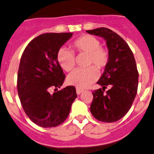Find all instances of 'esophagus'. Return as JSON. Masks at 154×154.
Returning <instances> with one entry per match:
<instances>
[{"mask_svg":"<svg viewBox=\"0 0 154 154\" xmlns=\"http://www.w3.org/2000/svg\"><path fill=\"white\" fill-rule=\"evenodd\" d=\"M76 91H77V94H80L82 93V92L84 91V90L80 89V88H76Z\"/></svg>","mask_w":154,"mask_h":154,"instance_id":"esophagus-1","label":"esophagus"}]
</instances>
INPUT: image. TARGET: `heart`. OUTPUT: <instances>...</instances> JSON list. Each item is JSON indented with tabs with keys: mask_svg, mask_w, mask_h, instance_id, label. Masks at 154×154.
Segmentation results:
<instances>
[{
	"mask_svg": "<svg viewBox=\"0 0 154 154\" xmlns=\"http://www.w3.org/2000/svg\"><path fill=\"white\" fill-rule=\"evenodd\" d=\"M71 46L77 52L88 54L87 66L94 64L99 69H103L108 63L109 53L106 48L100 46V40L95 37L89 35H82L75 39ZM57 60L66 72L72 70L75 65L74 54L66 48H60L58 50ZM98 77L97 69L94 66H91L85 69H75L68 76L67 81L77 88H85L96 81Z\"/></svg>",
	"mask_w": 154,
	"mask_h": 154,
	"instance_id": "1",
	"label": "heart"
}]
</instances>
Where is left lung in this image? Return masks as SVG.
I'll use <instances>...</instances> for the list:
<instances>
[{
    "instance_id": "left-lung-1",
    "label": "left lung",
    "mask_w": 154,
    "mask_h": 154,
    "mask_svg": "<svg viewBox=\"0 0 154 154\" xmlns=\"http://www.w3.org/2000/svg\"><path fill=\"white\" fill-rule=\"evenodd\" d=\"M106 41L109 60L97 83L102 88L93 91L90 111L99 121L114 122L128 113L136 97L139 74L132 51L125 41L108 28L87 30ZM107 86L110 89L104 93Z\"/></svg>"
}]
</instances>
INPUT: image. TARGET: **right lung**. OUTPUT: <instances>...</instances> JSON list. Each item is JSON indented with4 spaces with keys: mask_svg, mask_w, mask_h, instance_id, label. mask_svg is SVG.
<instances>
[{
    "mask_svg": "<svg viewBox=\"0 0 154 154\" xmlns=\"http://www.w3.org/2000/svg\"><path fill=\"white\" fill-rule=\"evenodd\" d=\"M73 33H46L32 40L24 50L17 73V92L24 111L43 128L56 127L64 122L77 97L74 86L60 88L66 76L57 53Z\"/></svg>",
    "mask_w": 154,
    "mask_h": 154,
    "instance_id": "obj_1",
    "label": "right lung"
}]
</instances>
